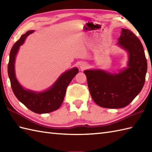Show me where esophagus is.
I'll list each match as a JSON object with an SVG mask.
<instances>
[{"label": "esophagus", "instance_id": "esophagus-1", "mask_svg": "<svg viewBox=\"0 0 152 152\" xmlns=\"http://www.w3.org/2000/svg\"><path fill=\"white\" fill-rule=\"evenodd\" d=\"M88 64L86 62H80L79 64V67L81 69V70H84L87 67H88Z\"/></svg>", "mask_w": 152, "mask_h": 152}]
</instances>
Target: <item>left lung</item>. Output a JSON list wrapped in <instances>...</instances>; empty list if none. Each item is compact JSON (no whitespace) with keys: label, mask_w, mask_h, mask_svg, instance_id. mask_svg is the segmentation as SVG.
<instances>
[{"label":"left lung","mask_w":152,"mask_h":152,"mask_svg":"<svg viewBox=\"0 0 152 152\" xmlns=\"http://www.w3.org/2000/svg\"><path fill=\"white\" fill-rule=\"evenodd\" d=\"M121 29L117 44L128 53L127 67L118 73L101 69L83 71L93 100L103 108L127 106L141 91L145 82L147 61L142 44L133 32Z\"/></svg>","instance_id":"left-lung-1"}]
</instances>
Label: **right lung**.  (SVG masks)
<instances>
[{
    "mask_svg": "<svg viewBox=\"0 0 152 152\" xmlns=\"http://www.w3.org/2000/svg\"><path fill=\"white\" fill-rule=\"evenodd\" d=\"M33 33V30L27 31L13 46L10 53L8 74L13 92L19 101L33 112L37 114H46L59 109L62 104L66 88L74 77L78 73V69L74 67L65 71L46 91L37 92L23 88L15 76L14 65L15 57L19 47L24 43L28 35Z\"/></svg>",
    "mask_w": 152,
    "mask_h": 152,
    "instance_id": "right-lung-1",
    "label": "right lung"
}]
</instances>
